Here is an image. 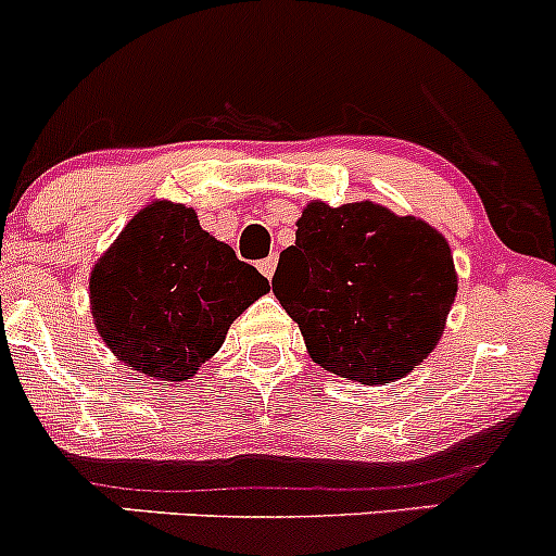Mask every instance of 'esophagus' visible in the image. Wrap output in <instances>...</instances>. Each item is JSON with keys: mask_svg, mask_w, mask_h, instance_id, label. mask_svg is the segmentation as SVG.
<instances>
[{"mask_svg": "<svg viewBox=\"0 0 556 556\" xmlns=\"http://www.w3.org/2000/svg\"><path fill=\"white\" fill-rule=\"evenodd\" d=\"M276 265H278L276 256H267V260L260 262V273H262V276H265L267 280H270L273 273H276Z\"/></svg>", "mask_w": 556, "mask_h": 556, "instance_id": "obj_1", "label": "esophagus"}]
</instances>
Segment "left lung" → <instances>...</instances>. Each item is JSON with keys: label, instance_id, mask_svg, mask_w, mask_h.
I'll list each match as a JSON object with an SVG mask.
<instances>
[{"label": "left lung", "instance_id": "8db88e82", "mask_svg": "<svg viewBox=\"0 0 556 556\" xmlns=\"http://www.w3.org/2000/svg\"><path fill=\"white\" fill-rule=\"evenodd\" d=\"M273 291L324 369L362 386L409 375L437 348L457 294L450 243L382 205L316 203L280 251Z\"/></svg>", "mask_w": 556, "mask_h": 556}]
</instances>
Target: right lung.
I'll return each instance as SVG.
<instances>
[{
	"label": "right lung",
	"instance_id": "right-lung-1",
	"mask_svg": "<svg viewBox=\"0 0 556 556\" xmlns=\"http://www.w3.org/2000/svg\"><path fill=\"white\" fill-rule=\"evenodd\" d=\"M270 289L181 203L141 208L90 273V313L114 356L154 380H192Z\"/></svg>",
	"mask_w": 556,
	"mask_h": 556
}]
</instances>
